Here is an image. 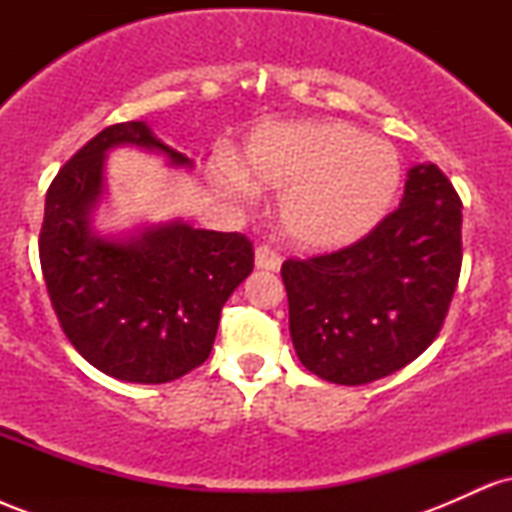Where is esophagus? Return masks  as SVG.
<instances>
[{
  "label": "esophagus",
  "instance_id": "1",
  "mask_svg": "<svg viewBox=\"0 0 512 512\" xmlns=\"http://www.w3.org/2000/svg\"><path fill=\"white\" fill-rule=\"evenodd\" d=\"M255 264H257V267H260V269H272V272H276V269L281 267V255H279V250L272 248V245H269V243L257 245V250H255Z\"/></svg>",
  "mask_w": 512,
  "mask_h": 512
}]
</instances>
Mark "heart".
<instances>
[{"label": "heart", "instance_id": "b5f03b06", "mask_svg": "<svg viewBox=\"0 0 512 512\" xmlns=\"http://www.w3.org/2000/svg\"><path fill=\"white\" fill-rule=\"evenodd\" d=\"M243 178L284 190L279 216L293 243L332 250L366 236L387 214L399 187V158L385 139L346 122H298L250 139ZM243 178L226 170L221 185L245 197L250 187Z\"/></svg>", "mask_w": 512, "mask_h": 512}]
</instances>
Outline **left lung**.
I'll use <instances>...</instances> for the list:
<instances>
[{
	"label": "left lung",
	"instance_id": "obj_1",
	"mask_svg": "<svg viewBox=\"0 0 512 512\" xmlns=\"http://www.w3.org/2000/svg\"><path fill=\"white\" fill-rule=\"evenodd\" d=\"M462 269V199L436 163L409 170L402 204L356 243L281 264L301 363L366 385L419 358L448 317Z\"/></svg>",
	"mask_w": 512,
	"mask_h": 512
}]
</instances>
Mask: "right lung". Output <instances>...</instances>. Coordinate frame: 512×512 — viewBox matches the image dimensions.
<instances>
[{
    "instance_id": "add662e5",
    "label": "right lung",
    "mask_w": 512,
    "mask_h": 512,
    "mask_svg": "<svg viewBox=\"0 0 512 512\" xmlns=\"http://www.w3.org/2000/svg\"><path fill=\"white\" fill-rule=\"evenodd\" d=\"M117 144L190 158L144 122H117L81 146L50 182L38 250L62 332L91 363L127 383L178 380L207 361L221 308L255 267L243 233L173 223L117 243L88 228L103 190V156Z\"/></svg>"
}]
</instances>
